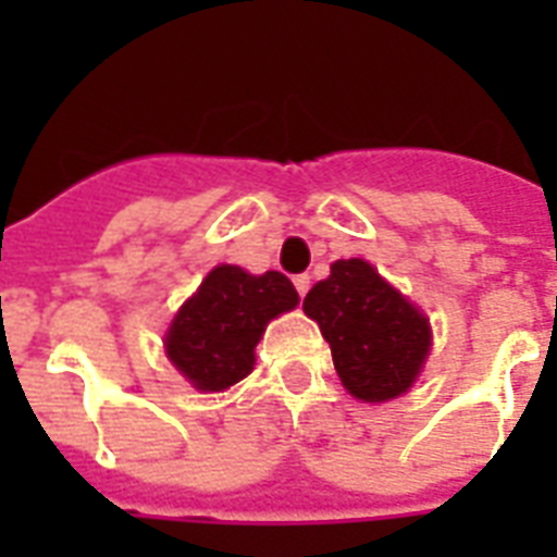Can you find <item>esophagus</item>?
Wrapping results in <instances>:
<instances>
[{
    "mask_svg": "<svg viewBox=\"0 0 557 557\" xmlns=\"http://www.w3.org/2000/svg\"><path fill=\"white\" fill-rule=\"evenodd\" d=\"M295 288H297V295L306 297V292H309V274H297Z\"/></svg>",
    "mask_w": 557,
    "mask_h": 557,
    "instance_id": "1",
    "label": "esophagus"
}]
</instances>
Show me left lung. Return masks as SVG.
<instances>
[{"label":"left lung","mask_w":557,"mask_h":557,"mask_svg":"<svg viewBox=\"0 0 557 557\" xmlns=\"http://www.w3.org/2000/svg\"><path fill=\"white\" fill-rule=\"evenodd\" d=\"M344 387L364 401L401 396L422 370L431 326L419 309L364 260H338L306 295Z\"/></svg>","instance_id":"8db88e82"}]
</instances>
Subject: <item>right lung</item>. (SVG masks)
Returning a JSON list of instances; mask_svg holds the SVG:
<instances>
[{
	"instance_id": "add662e5",
	"label": "right lung",
	"mask_w": 557,
	"mask_h": 557,
	"mask_svg": "<svg viewBox=\"0 0 557 557\" xmlns=\"http://www.w3.org/2000/svg\"><path fill=\"white\" fill-rule=\"evenodd\" d=\"M292 280L280 271L253 277L219 265L178 309L164 347L176 370L199 389H225L253 370V347L265 323L297 306Z\"/></svg>"
}]
</instances>
